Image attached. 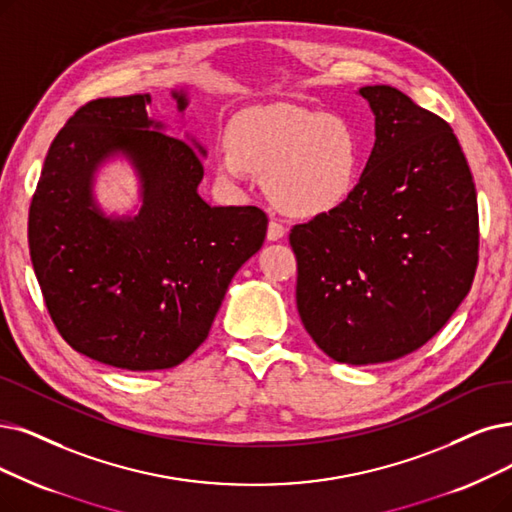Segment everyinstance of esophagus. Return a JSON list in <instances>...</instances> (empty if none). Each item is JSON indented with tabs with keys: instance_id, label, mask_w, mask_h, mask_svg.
<instances>
[{
	"instance_id": "esophagus-1",
	"label": "esophagus",
	"mask_w": 512,
	"mask_h": 512,
	"mask_svg": "<svg viewBox=\"0 0 512 512\" xmlns=\"http://www.w3.org/2000/svg\"><path fill=\"white\" fill-rule=\"evenodd\" d=\"M267 237L269 241H279L285 237V227L279 220H271L269 222V229H267Z\"/></svg>"
}]
</instances>
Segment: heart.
Returning a JSON list of instances; mask_svg holds the SVG:
<instances>
[{"label": "heart", "instance_id": "1", "mask_svg": "<svg viewBox=\"0 0 512 512\" xmlns=\"http://www.w3.org/2000/svg\"><path fill=\"white\" fill-rule=\"evenodd\" d=\"M216 161L224 180L269 174V191L281 210L317 216L353 195L363 147L357 130L342 117L275 105L239 115Z\"/></svg>", "mask_w": 512, "mask_h": 512}]
</instances>
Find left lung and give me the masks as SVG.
<instances>
[{
	"mask_svg": "<svg viewBox=\"0 0 512 512\" xmlns=\"http://www.w3.org/2000/svg\"><path fill=\"white\" fill-rule=\"evenodd\" d=\"M359 94L376 142L357 189L290 233L304 330L349 365L420 349L468 294L479 260L477 191L454 130L397 88Z\"/></svg>",
	"mask_w": 512,
	"mask_h": 512,
	"instance_id": "obj_1",
	"label": "left lung"
}]
</instances>
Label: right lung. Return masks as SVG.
<instances>
[{"label": "right lung", "instance_id": "add662e5", "mask_svg": "<svg viewBox=\"0 0 512 512\" xmlns=\"http://www.w3.org/2000/svg\"><path fill=\"white\" fill-rule=\"evenodd\" d=\"M172 96L185 111L187 94ZM149 105V94H134L79 107L50 145L29 208L33 271L58 334L130 372L168 370L195 353L269 224L256 206H208L197 193L201 156L161 132ZM115 152L141 178L132 219H107L91 197L93 172Z\"/></svg>", "mask_w": 512, "mask_h": 512}]
</instances>
